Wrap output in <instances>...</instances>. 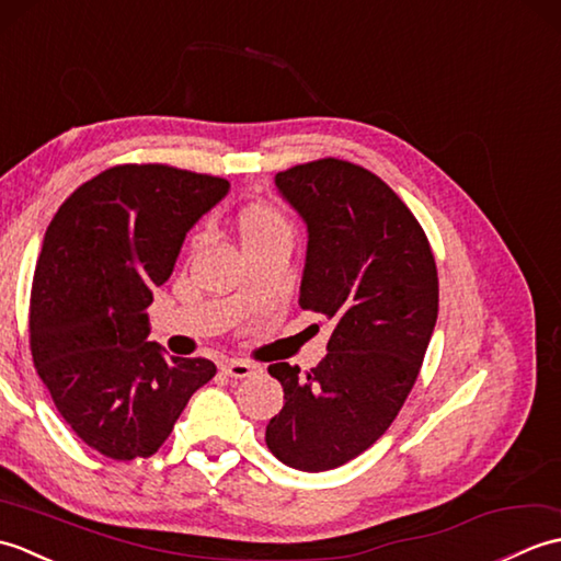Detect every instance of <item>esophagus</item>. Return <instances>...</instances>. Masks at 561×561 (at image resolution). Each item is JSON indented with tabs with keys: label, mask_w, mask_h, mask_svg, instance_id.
<instances>
[{
	"label": "esophagus",
	"mask_w": 561,
	"mask_h": 561,
	"mask_svg": "<svg viewBox=\"0 0 561 561\" xmlns=\"http://www.w3.org/2000/svg\"><path fill=\"white\" fill-rule=\"evenodd\" d=\"M221 371L226 376H231V378H248V376L257 374L260 366L250 364V362H243V359H231V362H224L221 364Z\"/></svg>",
	"instance_id": "1"
}]
</instances>
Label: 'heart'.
Returning a JSON list of instances; mask_svg holds the SVG:
<instances>
[{"instance_id": "1", "label": "heart", "mask_w": 561, "mask_h": 561, "mask_svg": "<svg viewBox=\"0 0 561 561\" xmlns=\"http://www.w3.org/2000/svg\"><path fill=\"white\" fill-rule=\"evenodd\" d=\"M238 231H241V241H255V238H265L274 233H289V224L284 221L279 211L270 207H250L238 219Z\"/></svg>"}]
</instances>
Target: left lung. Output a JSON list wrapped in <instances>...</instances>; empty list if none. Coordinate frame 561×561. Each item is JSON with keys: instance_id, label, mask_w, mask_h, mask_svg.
<instances>
[{"instance_id": "left-lung-1", "label": "left lung", "mask_w": 561, "mask_h": 561, "mask_svg": "<svg viewBox=\"0 0 561 561\" xmlns=\"http://www.w3.org/2000/svg\"><path fill=\"white\" fill-rule=\"evenodd\" d=\"M274 185L308 233L299 304L332 335L308 374L267 368L284 408L265 440L289 468L323 472L374 446L408 400L438 316L436 262L408 205L362 165L320 159Z\"/></svg>"}]
</instances>
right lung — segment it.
Instances as JSON below:
<instances>
[{
	"mask_svg": "<svg viewBox=\"0 0 561 561\" xmlns=\"http://www.w3.org/2000/svg\"><path fill=\"white\" fill-rule=\"evenodd\" d=\"M229 187L161 163L115 165L77 187L47 226L31 289L33 364L71 432L105 458L157 453L217 374L149 342L147 308L187 231Z\"/></svg>",
	"mask_w": 561,
	"mask_h": 561,
	"instance_id": "right-lung-1",
	"label": "right lung"
}]
</instances>
